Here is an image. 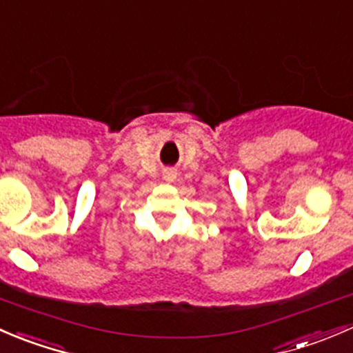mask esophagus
<instances>
[{"label": "esophagus", "instance_id": "obj_1", "mask_svg": "<svg viewBox=\"0 0 353 353\" xmlns=\"http://www.w3.org/2000/svg\"><path fill=\"white\" fill-rule=\"evenodd\" d=\"M165 178H166V180H173V178H175V173H173V172H166Z\"/></svg>", "mask_w": 353, "mask_h": 353}]
</instances>
